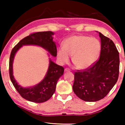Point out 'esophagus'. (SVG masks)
I'll return each mask as SVG.
<instances>
[{
  "label": "esophagus",
  "instance_id": "34e87169",
  "mask_svg": "<svg viewBox=\"0 0 125 125\" xmlns=\"http://www.w3.org/2000/svg\"><path fill=\"white\" fill-rule=\"evenodd\" d=\"M70 71H71V70H70L69 68H66L65 69V72H69Z\"/></svg>",
  "mask_w": 125,
  "mask_h": 125
}]
</instances>
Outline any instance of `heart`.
Returning <instances> with one entry per match:
<instances>
[{"instance_id":"b5f03b06","label":"heart","mask_w":125,"mask_h":125,"mask_svg":"<svg viewBox=\"0 0 125 125\" xmlns=\"http://www.w3.org/2000/svg\"><path fill=\"white\" fill-rule=\"evenodd\" d=\"M101 44L98 39L86 35H74L65 40L63 47L57 50V57L61 62H68L69 56L78 69L92 65L100 55Z\"/></svg>"}]
</instances>
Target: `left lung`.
Listing matches in <instances>:
<instances>
[{
	"instance_id": "8db88e82",
	"label": "left lung",
	"mask_w": 125,
	"mask_h": 125,
	"mask_svg": "<svg viewBox=\"0 0 125 125\" xmlns=\"http://www.w3.org/2000/svg\"><path fill=\"white\" fill-rule=\"evenodd\" d=\"M101 49L99 59L83 71L74 73V93L85 101L104 98L113 88L119 76V52L112 40L99 32Z\"/></svg>"
}]
</instances>
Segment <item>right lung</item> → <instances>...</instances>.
<instances>
[{
    "label": "right lung",
    "mask_w": 125,
    "mask_h": 125,
    "mask_svg": "<svg viewBox=\"0 0 125 125\" xmlns=\"http://www.w3.org/2000/svg\"><path fill=\"white\" fill-rule=\"evenodd\" d=\"M52 31L39 32L24 37L18 42L12 49L9 62L10 77L15 88L20 95L25 100L35 102L42 103L47 101L52 96L56 90L58 80L64 73L62 66L55 64L49 60V64L45 77L40 83L30 88H23L17 83L13 75L12 64L15 55L23 45H38L46 49L51 55L57 56L56 45L53 41Z\"/></svg>",
    "instance_id": "right-lung-1"
}]
</instances>
